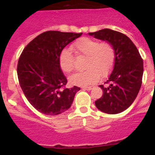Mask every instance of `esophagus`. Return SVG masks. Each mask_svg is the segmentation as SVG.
I'll return each instance as SVG.
<instances>
[{
  "mask_svg": "<svg viewBox=\"0 0 155 155\" xmlns=\"http://www.w3.org/2000/svg\"><path fill=\"white\" fill-rule=\"evenodd\" d=\"M92 87H91V86H89V87H82V89L84 90H87V91H89V90H91Z\"/></svg>",
  "mask_w": 155,
  "mask_h": 155,
  "instance_id": "1",
  "label": "esophagus"
}]
</instances>
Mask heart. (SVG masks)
I'll list each match as a JSON object with an SVG mask.
<instances>
[{"label":"heart","mask_w":155,"mask_h":155,"mask_svg":"<svg viewBox=\"0 0 155 155\" xmlns=\"http://www.w3.org/2000/svg\"><path fill=\"white\" fill-rule=\"evenodd\" d=\"M71 49L77 55L87 57L84 65L87 69L70 78L73 84L81 86L92 84L99 80L100 76H109L113 70L116 53L111 42H99L89 37H83L74 42ZM59 65L66 73H71L74 70L75 58L71 50H61L59 55Z\"/></svg>","instance_id":"b5f03b06"}]
</instances>
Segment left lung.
<instances>
[{"instance_id":"8db88e82","label":"left lung","mask_w":155,"mask_h":155,"mask_svg":"<svg viewBox=\"0 0 155 155\" xmlns=\"http://www.w3.org/2000/svg\"><path fill=\"white\" fill-rule=\"evenodd\" d=\"M88 34L111 42L116 53L113 71L105 82L106 85H99L103 94L95 101V106L108 114L122 113L130 106L140 89L143 59L130 39L120 31L105 28Z\"/></svg>"}]
</instances>
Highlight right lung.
Here are the masks:
<instances>
[{"instance_id":"add662e5","label":"right lung","mask_w":155,"mask_h":155,"mask_svg":"<svg viewBox=\"0 0 155 155\" xmlns=\"http://www.w3.org/2000/svg\"><path fill=\"white\" fill-rule=\"evenodd\" d=\"M81 33L44 31L27 45L17 66L19 84L26 98L42 114L56 116L71 107L80 87H65L68 80L59 65V55Z\"/></svg>"}]
</instances>
